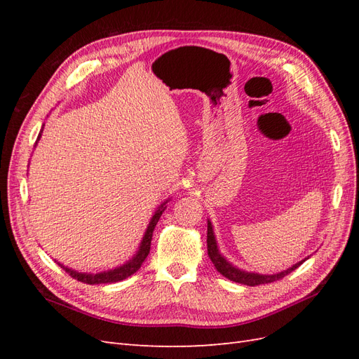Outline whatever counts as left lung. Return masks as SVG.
Segmentation results:
<instances>
[{"instance_id": "obj_1", "label": "left lung", "mask_w": 359, "mask_h": 359, "mask_svg": "<svg viewBox=\"0 0 359 359\" xmlns=\"http://www.w3.org/2000/svg\"><path fill=\"white\" fill-rule=\"evenodd\" d=\"M206 245H208V256L212 260V264L215 266V269L219 271L222 276H224L226 278H229L231 281H235V283H241L245 286H259V285H266V283H273V281H277L280 278L286 277L287 274H290L293 269H297L302 262L293 265L292 268L283 271L280 274H274V276H260V274H253V273H245V271L238 269L235 266H232L227 260L219 253L217 250V244H215V238L212 233V226L208 222V233H206Z\"/></svg>"}]
</instances>
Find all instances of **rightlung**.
Masks as SVG:
<instances>
[{"instance_id": "right-lung-1", "label": "right lung", "mask_w": 359, "mask_h": 359, "mask_svg": "<svg viewBox=\"0 0 359 359\" xmlns=\"http://www.w3.org/2000/svg\"><path fill=\"white\" fill-rule=\"evenodd\" d=\"M40 139V135H39ZM37 139V140H39ZM165 203H163L160 208L157 210V212L153 215V219H151L149 224H148V229L145 232V236L142 240V244L139 247V252L136 253V256L128 260L127 264H124L123 266H119L116 269L112 271H106V273H100V274H82V273H76V271L67 268V266H62L61 264H58L66 273L73 277L74 280L82 281V283L86 285H102V283H116V281H121L127 277H130L132 274H135L136 271L140 268V265L144 264V260L147 259L148 253H149V248H151V240H153V232H154V227L160 219V215L165 211Z\"/></svg>"}]
</instances>
